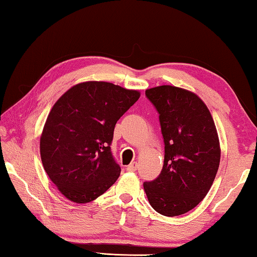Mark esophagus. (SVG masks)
I'll return each mask as SVG.
<instances>
[{
    "label": "esophagus",
    "instance_id": "esophagus-1",
    "mask_svg": "<svg viewBox=\"0 0 257 257\" xmlns=\"http://www.w3.org/2000/svg\"><path fill=\"white\" fill-rule=\"evenodd\" d=\"M127 170L128 171H136L137 170V163L136 162L130 163L128 167H127Z\"/></svg>",
    "mask_w": 257,
    "mask_h": 257
}]
</instances>
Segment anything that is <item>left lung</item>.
<instances>
[{
    "mask_svg": "<svg viewBox=\"0 0 257 257\" xmlns=\"http://www.w3.org/2000/svg\"><path fill=\"white\" fill-rule=\"evenodd\" d=\"M145 94L160 114L164 163L156 179L144 182V190L160 214H185L206 196L219 169L214 121L205 103L187 89L163 85Z\"/></svg>",
    "mask_w": 257,
    "mask_h": 257,
    "instance_id": "1",
    "label": "left lung"
}]
</instances>
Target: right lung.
I'll list each match as a JSON object with an SVG mask.
<instances>
[{"instance_id":"1","label":"right lung","mask_w":257,"mask_h":257,"mask_svg":"<svg viewBox=\"0 0 257 257\" xmlns=\"http://www.w3.org/2000/svg\"><path fill=\"white\" fill-rule=\"evenodd\" d=\"M141 96L105 81L67 90L52 107L41 136V158L52 182L75 203H88L110 188L121 168L112 156L116 121Z\"/></svg>"}]
</instances>
